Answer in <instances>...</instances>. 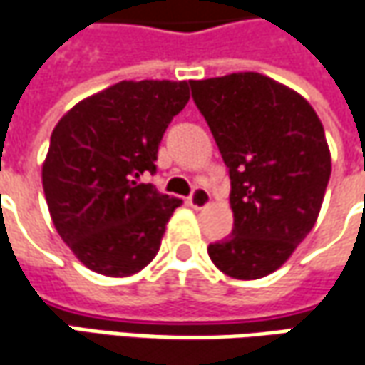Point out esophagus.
I'll return each instance as SVG.
<instances>
[{"mask_svg":"<svg viewBox=\"0 0 365 365\" xmlns=\"http://www.w3.org/2000/svg\"><path fill=\"white\" fill-rule=\"evenodd\" d=\"M187 204H190L192 208H196V210L206 208V206L210 204V192H208L206 187H200V185H196V187H194V192H192V196L187 198Z\"/></svg>","mask_w":365,"mask_h":365,"instance_id":"1","label":"esophagus"}]
</instances>
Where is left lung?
Masks as SVG:
<instances>
[{
	"mask_svg": "<svg viewBox=\"0 0 365 365\" xmlns=\"http://www.w3.org/2000/svg\"><path fill=\"white\" fill-rule=\"evenodd\" d=\"M190 88L229 167L235 216L208 255L227 276L259 279L288 262L321 212L331 175L323 124L300 93L262 73Z\"/></svg>",
	"mask_w": 365,
	"mask_h": 365,
	"instance_id": "8db88e82",
	"label": "left lung"
}]
</instances>
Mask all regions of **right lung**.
<instances>
[{"instance_id":"obj_1","label":"right lung","mask_w":365,"mask_h":365,"mask_svg":"<svg viewBox=\"0 0 365 365\" xmlns=\"http://www.w3.org/2000/svg\"><path fill=\"white\" fill-rule=\"evenodd\" d=\"M187 100V81H120L58 120L42 187L56 232L91 272L133 276L157 255L182 200L140 178L157 171L159 143Z\"/></svg>"}]
</instances>
